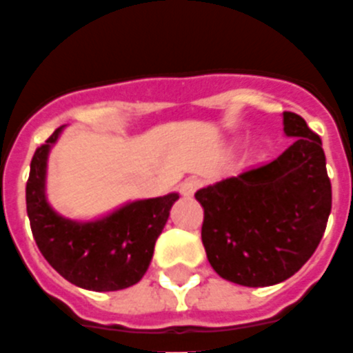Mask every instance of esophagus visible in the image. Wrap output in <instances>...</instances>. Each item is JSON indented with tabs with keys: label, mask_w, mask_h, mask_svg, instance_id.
I'll use <instances>...</instances> for the list:
<instances>
[{
	"label": "esophagus",
	"mask_w": 353,
	"mask_h": 353,
	"mask_svg": "<svg viewBox=\"0 0 353 353\" xmlns=\"http://www.w3.org/2000/svg\"><path fill=\"white\" fill-rule=\"evenodd\" d=\"M200 187H202V179L196 176H191L187 177L183 183L179 185V191H181V194H185V196H192L194 192L199 191Z\"/></svg>",
	"instance_id": "esophagus-1"
}]
</instances>
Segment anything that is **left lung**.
Segmentation results:
<instances>
[{
  "label": "left lung",
  "instance_id": "obj_1",
  "mask_svg": "<svg viewBox=\"0 0 353 353\" xmlns=\"http://www.w3.org/2000/svg\"><path fill=\"white\" fill-rule=\"evenodd\" d=\"M295 141L257 168L196 191L202 244L225 280L265 288L291 278L321 242L331 214V181L321 139L303 117L283 111Z\"/></svg>",
  "mask_w": 353,
  "mask_h": 353
}]
</instances>
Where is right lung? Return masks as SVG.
<instances>
[{"mask_svg":"<svg viewBox=\"0 0 353 353\" xmlns=\"http://www.w3.org/2000/svg\"><path fill=\"white\" fill-rule=\"evenodd\" d=\"M62 132L57 128L30 164L26 210L32 234L43 257L62 278L90 291H119L138 283L153 259L154 242L179 199L136 200L96 221H72L58 215L45 196L47 159Z\"/></svg>","mask_w":353,"mask_h":353,"instance_id":"1","label":"right lung"}]
</instances>
